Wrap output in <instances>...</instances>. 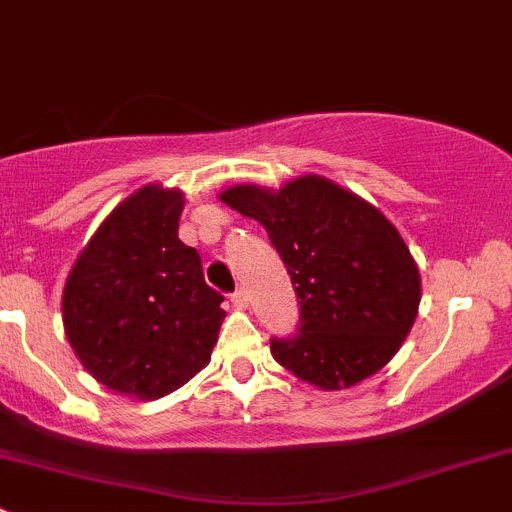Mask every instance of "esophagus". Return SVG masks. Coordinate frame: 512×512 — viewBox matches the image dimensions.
<instances>
[{"label": "esophagus", "mask_w": 512, "mask_h": 512, "mask_svg": "<svg viewBox=\"0 0 512 512\" xmlns=\"http://www.w3.org/2000/svg\"><path fill=\"white\" fill-rule=\"evenodd\" d=\"M230 302H232V307H237V309H247V307H250V299H247L245 289H237V292L230 297Z\"/></svg>", "instance_id": "1"}]
</instances>
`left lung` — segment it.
Instances as JSON below:
<instances>
[{
	"label": "left lung",
	"instance_id": "obj_1",
	"mask_svg": "<svg viewBox=\"0 0 512 512\" xmlns=\"http://www.w3.org/2000/svg\"><path fill=\"white\" fill-rule=\"evenodd\" d=\"M220 200L265 227L292 277L299 332L270 347L287 371L342 391L394 359L416 322L421 275L376 205L314 173L280 190L232 185Z\"/></svg>",
	"mask_w": 512,
	"mask_h": 512
}]
</instances>
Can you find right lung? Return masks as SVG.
Listing matches in <instances>:
<instances>
[{"mask_svg": "<svg viewBox=\"0 0 512 512\" xmlns=\"http://www.w3.org/2000/svg\"><path fill=\"white\" fill-rule=\"evenodd\" d=\"M183 190L148 183L106 215L61 297L71 349L98 384L160 399L210 361L225 312L195 247L180 242Z\"/></svg>", "mask_w": 512, "mask_h": 512, "instance_id": "1", "label": "right lung"}]
</instances>
